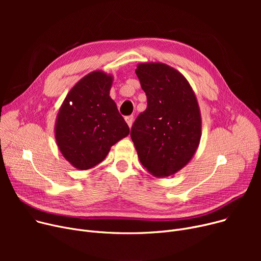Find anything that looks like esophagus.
Segmentation results:
<instances>
[{
  "label": "esophagus",
  "mask_w": 261,
  "mask_h": 261,
  "mask_svg": "<svg viewBox=\"0 0 261 261\" xmlns=\"http://www.w3.org/2000/svg\"><path fill=\"white\" fill-rule=\"evenodd\" d=\"M125 119H126V122L128 123L129 128H131V127H132V125H133V120H134V117H133V116H127Z\"/></svg>",
  "instance_id": "obj_1"
}]
</instances>
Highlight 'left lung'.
I'll list each match as a JSON object with an SVG mask.
<instances>
[{"label": "left lung", "instance_id": "8db88e82", "mask_svg": "<svg viewBox=\"0 0 261 261\" xmlns=\"http://www.w3.org/2000/svg\"><path fill=\"white\" fill-rule=\"evenodd\" d=\"M135 73L147 96V109L133 123L132 142L149 173L172 175L187 165L200 144L197 97L187 79L165 63L143 62Z\"/></svg>", "mask_w": 261, "mask_h": 261}]
</instances>
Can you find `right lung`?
<instances>
[{
	"label": "right lung",
	"instance_id": "right-lung-1",
	"mask_svg": "<svg viewBox=\"0 0 261 261\" xmlns=\"http://www.w3.org/2000/svg\"><path fill=\"white\" fill-rule=\"evenodd\" d=\"M113 76L94 71L67 93L55 122V139L63 158L79 170L93 168L130 129L110 97Z\"/></svg>",
	"mask_w": 261,
	"mask_h": 261
}]
</instances>
